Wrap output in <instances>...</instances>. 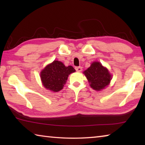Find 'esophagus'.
<instances>
[{
  "instance_id": "1",
  "label": "esophagus",
  "mask_w": 145,
  "mask_h": 145,
  "mask_svg": "<svg viewBox=\"0 0 145 145\" xmlns=\"http://www.w3.org/2000/svg\"><path fill=\"white\" fill-rule=\"evenodd\" d=\"M75 70L76 71H77V72H81L82 70V68L81 67H76Z\"/></svg>"
}]
</instances>
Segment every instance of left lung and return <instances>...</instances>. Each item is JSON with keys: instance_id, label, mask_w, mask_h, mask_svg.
Instances as JSON below:
<instances>
[{"instance_id": "obj_1", "label": "left lung", "mask_w": 145, "mask_h": 145, "mask_svg": "<svg viewBox=\"0 0 145 145\" xmlns=\"http://www.w3.org/2000/svg\"><path fill=\"white\" fill-rule=\"evenodd\" d=\"M84 73L93 89L100 91L109 85L111 75L109 71L99 62H94L85 70Z\"/></svg>"}]
</instances>
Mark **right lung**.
Listing matches in <instances>:
<instances>
[{
    "instance_id": "add662e5",
    "label": "right lung",
    "mask_w": 145,
    "mask_h": 145,
    "mask_svg": "<svg viewBox=\"0 0 145 145\" xmlns=\"http://www.w3.org/2000/svg\"><path fill=\"white\" fill-rule=\"evenodd\" d=\"M75 72L72 66L65 67L61 61H54L41 71L40 76L44 87L57 92L63 89L68 75Z\"/></svg>"
}]
</instances>
